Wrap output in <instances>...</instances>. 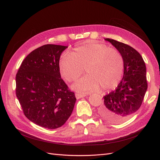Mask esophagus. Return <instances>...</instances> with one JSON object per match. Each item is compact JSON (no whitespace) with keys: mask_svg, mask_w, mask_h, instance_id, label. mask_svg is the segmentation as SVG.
<instances>
[{"mask_svg":"<svg viewBox=\"0 0 160 160\" xmlns=\"http://www.w3.org/2000/svg\"><path fill=\"white\" fill-rule=\"evenodd\" d=\"M86 95H88V93H81V92H78V93H75V97L77 99H79L81 98H83V97H85Z\"/></svg>","mask_w":160,"mask_h":160,"instance_id":"esophagus-1","label":"esophagus"}]
</instances>
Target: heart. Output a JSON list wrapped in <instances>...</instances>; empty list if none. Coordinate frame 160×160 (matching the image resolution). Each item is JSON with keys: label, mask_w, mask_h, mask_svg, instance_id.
Instances as JSON below:
<instances>
[{"label": "heart", "mask_w": 160, "mask_h": 160, "mask_svg": "<svg viewBox=\"0 0 160 160\" xmlns=\"http://www.w3.org/2000/svg\"><path fill=\"white\" fill-rule=\"evenodd\" d=\"M124 62L120 52L95 41L75 47L59 61L61 75L68 82H74L83 72L88 74L74 85L79 91H92L114 88L122 77Z\"/></svg>", "instance_id": "b5f03b06"}]
</instances>
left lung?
<instances>
[{
	"label": "left lung",
	"mask_w": 160,
	"mask_h": 160,
	"mask_svg": "<svg viewBox=\"0 0 160 160\" xmlns=\"http://www.w3.org/2000/svg\"><path fill=\"white\" fill-rule=\"evenodd\" d=\"M105 40L122 54L124 71L116 89L103 97L99 113L105 120L118 124L132 117L141 107L148 89L146 67L142 55L133 47L111 38Z\"/></svg>",
	"instance_id": "8db88e82"
}]
</instances>
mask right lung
Instances as JSON below:
<instances>
[{
    "mask_svg": "<svg viewBox=\"0 0 160 160\" xmlns=\"http://www.w3.org/2000/svg\"><path fill=\"white\" fill-rule=\"evenodd\" d=\"M67 47L48 44L37 48L22 61L16 75V95L24 114L45 128L64 125L77 99L61 78L58 66Z\"/></svg>",
    "mask_w": 160,
    "mask_h": 160,
    "instance_id": "1",
    "label": "right lung"
}]
</instances>
